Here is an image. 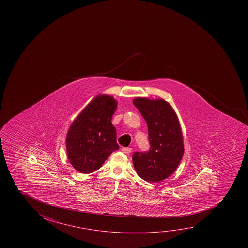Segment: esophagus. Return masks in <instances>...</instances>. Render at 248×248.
Instances as JSON below:
<instances>
[{
    "label": "esophagus",
    "mask_w": 248,
    "mask_h": 248,
    "mask_svg": "<svg viewBox=\"0 0 248 248\" xmlns=\"http://www.w3.org/2000/svg\"><path fill=\"white\" fill-rule=\"evenodd\" d=\"M122 151L125 154H130L131 152V148H123Z\"/></svg>",
    "instance_id": "1"
}]
</instances>
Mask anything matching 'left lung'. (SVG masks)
Instances as JSON below:
<instances>
[{"mask_svg":"<svg viewBox=\"0 0 248 248\" xmlns=\"http://www.w3.org/2000/svg\"><path fill=\"white\" fill-rule=\"evenodd\" d=\"M133 104L146 121L150 144L148 151L135 152L133 165L144 181L158 183L170 177L183 158L184 145L178 117L163 98L138 97Z\"/></svg>","mask_w":248,"mask_h":248,"instance_id":"obj_1","label":"left lung"}]
</instances>
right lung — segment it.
<instances>
[{"instance_id": "obj_1", "label": "right lung", "mask_w": 248, "mask_h": 248, "mask_svg": "<svg viewBox=\"0 0 248 248\" xmlns=\"http://www.w3.org/2000/svg\"><path fill=\"white\" fill-rule=\"evenodd\" d=\"M117 106L118 102L113 97L99 94L70 126L65 138L66 153L76 170L84 174L93 173L118 150L117 131L111 124Z\"/></svg>"}]
</instances>
